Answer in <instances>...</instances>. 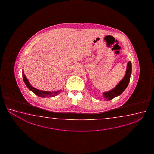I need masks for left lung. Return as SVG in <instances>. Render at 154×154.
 <instances>
[{"label":"left lung","mask_w":154,"mask_h":154,"mask_svg":"<svg viewBox=\"0 0 154 154\" xmlns=\"http://www.w3.org/2000/svg\"><path fill=\"white\" fill-rule=\"evenodd\" d=\"M131 61H129L127 63V70L125 75L123 77V78L112 90L103 93V97H104L105 101H109L110 100H112L115 97H118L122 93L123 91L127 87L130 81L131 74Z\"/></svg>","instance_id":"1"}]
</instances>
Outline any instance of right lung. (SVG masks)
Instances as JSON below:
<instances>
[{"instance_id": "obj_1", "label": "right lung", "mask_w": 154, "mask_h": 154, "mask_svg": "<svg viewBox=\"0 0 154 154\" xmlns=\"http://www.w3.org/2000/svg\"><path fill=\"white\" fill-rule=\"evenodd\" d=\"M23 80L26 85V86L27 87V88L31 91L32 92H33L34 94L37 95V96L42 97H54L56 95H57L59 94H60L62 90H59L57 91H41L38 89L35 88L33 86H32L31 84H29L28 79H27L25 75L23 73Z\"/></svg>"}]
</instances>
